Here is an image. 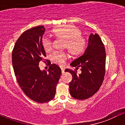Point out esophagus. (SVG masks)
<instances>
[{"mask_svg":"<svg viewBox=\"0 0 125 125\" xmlns=\"http://www.w3.org/2000/svg\"><path fill=\"white\" fill-rule=\"evenodd\" d=\"M64 68H61V71H62V74H64Z\"/></svg>","mask_w":125,"mask_h":125,"instance_id":"34e87169","label":"esophagus"}]
</instances>
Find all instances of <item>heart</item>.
I'll return each mask as SVG.
<instances>
[{
  "label": "heart",
  "instance_id": "heart-1",
  "mask_svg": "<svg viewBox=\"0 0 125 125\" xmlns=\"http://www.w3.org/2000/svg\"><path fill=\"white\" fill-rule=\"evenodd\" d=\"M52 33L58 38L64 39V48L68 49L69 52L74 56L82 54L86 47V40L81 35V31L74 25H61L52 29ZM43 48L49 52L52 48V42L49 37H43L42 40ZM68 57L64 52L54 51L51 56V59L54 63L63 65Z\"/></svg>",
  "mask_w": 125,
  "mask_h": 125
}]
</instances>
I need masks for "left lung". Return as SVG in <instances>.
Returning a JSON list of instances; mask_svg holds the SVG:
<instances>
[{
	"mask_svg": "<svg viewBox=\"0 0 125 125\" xmlns=\"http://www.w3.org/2000/svg\"><path fill=\"white\" fill-rule=\"evenodd\" d=\"M106 52L103 43L99 35L91 34L88 45L84 54L74 60L71 66L78 69L80 67L81 73L77 71L66 69L73 76L69 83V93L76 100H83L93 96L99 90L105 74Z\"/></svg>",
	"mask_w": 125,
	"mask_h": 125,
	"instance_id": "1",
	"label": "left lung"
}]
</instances>
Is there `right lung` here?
<instances>
[{
  "mask_svg": "<svg viewBox=\"0 0 125 125\" xmlns=\"http://www.w3.org/2000/svg\"><path fill=\"white\" fill-rule=\"evenodd\" d=\"M44 32L42 25L25 31L15 42L12 54L19 85L25 95L39 103L54 98L61 74V69L55 64H51L48 71H41L39 67V62L44 61L46 56L42 44Z\"/></svg>",
  "mask_w": 125,
  "mask_h": 125,
  "instance_id": "1",
  "label": "right lung"
}]
</instances>
